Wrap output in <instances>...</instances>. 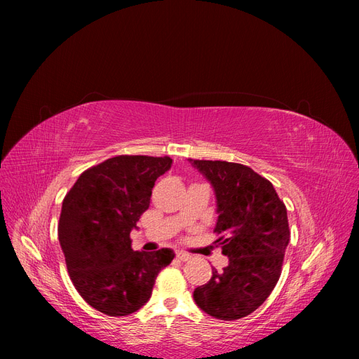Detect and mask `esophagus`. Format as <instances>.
Listing matches in <instances>:
<instances>
[{"instance_id":"obj_1","label":"esophagus","mask_w":359,"mask_h":359,"mask_svg":"<svg viewBox=\"0 0 359 359\" xmlns=\"http://www.w3.org/2000/svg\"><path fill=\"white\" fill-rule=\"evenodd\" d=\"M177 259L181 260V262H187V260L191 259V256L187 255V253H184V252H177Z\"/></svg>"}]
</instances>
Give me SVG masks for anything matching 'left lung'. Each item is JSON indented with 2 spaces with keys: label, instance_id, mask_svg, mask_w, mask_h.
Segmentation results:
<instances>
[{
  "label": "left lung",
  "instance_id": "obj_1",
  "mask_svg": "<svg viewBox=\"0 0 359 359\" xmlns=\"http://www.w3.org/2000/svg\"><path fill=\"white\" fill-rule=\"evenodd\" d=\"M215 194V243L229 264L212 269L193 298L206 314L222 320L248 316L276 287L290 240L287 211L276 189L252 168L219 160H189Z\"/></svg>",
  "mask_w": 359,
  "mask_h": 359
}]
</instances>
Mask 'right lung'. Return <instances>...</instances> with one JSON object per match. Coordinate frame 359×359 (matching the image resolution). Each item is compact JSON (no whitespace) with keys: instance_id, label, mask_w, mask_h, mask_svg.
Masks as SVG:
<instances>
[{"instance_id":"right-lung-1","label":"right lung","mask_w":359,"mask_h":359,"mask_svg":"<svg viewBox=\"0 0 359 359\" xmlns=\"http://www.w3.org/2000/svg\"><path fill=\"white\" fill-rule=\"evenodd\" d=\"M170 157L118 156L74 182L62 201L58 240L73 285L107 316H127L148 302L170 248L135 252L130 232L149 206L151 193Z\"/></svg>"}]
</instances>
